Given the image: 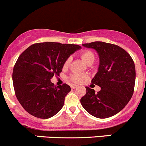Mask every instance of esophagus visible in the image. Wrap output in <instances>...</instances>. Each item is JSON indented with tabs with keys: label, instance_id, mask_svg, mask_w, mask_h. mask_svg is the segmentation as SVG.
Segmentation results:
<instances>
[{
	"label": "esophagus",
	"instance_id": "obj_1",
	"mask_svg": "<svg viewBox=\"0 0 146 146\" xmlns=\"http://www.w3.org/2000/svg\"><path fill=\"white\" fill-rule=\"evenodd\" d=\"M70 87H71L72 89H76V88H78V85H75V84H73V85H70Z\"/></svg>",
	"mask_w": 146,
	"mask_h": 146
}]
</instances>
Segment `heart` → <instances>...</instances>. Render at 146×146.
<instances>
[{"label":"heart","instance_id":"b5f03b06","mask_svg":"<svg viewBox=\"0 0 146 146\" xmlns=\"http://www.w3.org/2000/svg\"><path fill=\"white\" fill-rule=\"evenodd\" d=\"M80 56H81L82 59L83 60L84 62L87 65L89 64H92L95 61V54L90 51H84L80 54ZM70 62V58H68L66 59V61L64 63V66H68ZM82 76L79 74H73L70 76V79H71L73 81L76 82H80L82 80Z\"/></svg>","mask_w":146,"mask_h":146}]
</instances>
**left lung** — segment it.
I'll use <instances>...</instances> for the list:
<instances>
[{
	"instance_id": "1",
	"label": "left lung",
	"mask_w": 146,
	"mask_h": 146,
	"mask_svg": "<svg viewBox=\"0 0 146 146\" xmlns=\"http://www.w3.org/2000/svg\"><path fill=\"white\" fill-rule=\"evenodd\" d=\"M82 46L98 53L99 67L92 83L100 87L101 90L96 94L93 89L86 87V94L80 103L93 117H112L126 107L133 95L136 80L134 62L119 46L95 42L83 44Z\"/></svg>"
}]
</instances>
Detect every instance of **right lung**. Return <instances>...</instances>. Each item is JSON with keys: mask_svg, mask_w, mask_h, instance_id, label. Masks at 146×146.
<instances>
[{"mask_svg": "<svg viewBox=\"0 0 146 146\" xmlns=\"http://www.w3.org/2000/svg\"><path fill=\"white\" fill-rule=\"evenodd\" d=\"M80 48L76 44L37 43L18 57L13 68V86L19 102L29 114L48 119L62 109L70 87H56L51 79L59 75L66 59Z\"/></svg>", "mask_w": 146, "mask_h": 146, "instance_id": "1", "label": "right lung"}]
</instances>
